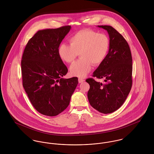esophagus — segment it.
Listing matches in <instances>:
<instances>
[{
	"instance_id": "esophagus-1",
	"label": "esophagus",
	"mask_w": 154,
	"mask_h": 154,
	"mask_svg": "<svg viewBox=\"0 0 154 154\" xmlns=\"http://www.w3.org/2000/svg\"><path fill=\"white\" fill-rule=\"evenodd\" d=\"M78 81H79V83H82V82H83L85 81V79L79 78L78 79Z\"/></svg>"
}]
</instances>
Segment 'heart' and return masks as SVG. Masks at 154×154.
<instances>
[{"label":"heart","instance_id":"1","mask_svg":"<svg viewBox=\"0 0 154 154\" xmlns=\"http://www.w3.org/2000/svg\"><path fill=\"white\" fill-rule=\"evenodd\" d=\"M69 41L70 45H60L58 54L60 59L67 63H72L79 54L81 58L70 67L71 75L77 77H85L91 70L92 65H101L110 48L107 35L90 29L77 32Z\"/></svg>","mask_w":154,"mask_h":154}]
</instances>
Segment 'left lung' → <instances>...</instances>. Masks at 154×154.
Masks as SVG:
<instances>
[{"instance_id": "1", "label": "left lung", "mask_w": 154, "mask_h": 154, "mask_svg": "<svg viewBox=\"0 0 154 154\" xmlns=\"http://www.w3.org/2000/svg\"><path fill=\"white\" fill-rule=\"evenodd\" d=\"M110 37V48L103 61L93 73V77L104 79L105 83L93 78L86 80L90 85L88 98L91 106L104 114L118 110L124 103L132 86V57L125 38L110 25H98Z\"/></svg>"}]
</instances>
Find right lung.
Returning <instances> with one entry per match:
<instances>
[{
  "label": "right lung",
  "mask_w": 154,
  "mask_h": 154,
  "mask_svg": "<svg viewBox=\"0 0 154 154\" xmlns=\"http://www.w3.org/2000/svg\"><path fill=\"white\" fill-rule=\"evenodd\" d=\"M70 28L68 25L37 31L23 53V87L33 107L45 116H56L65 110L78 84L77 77L62 78L68 70L58 54Z\"/></svg>",
  "instance_id": "right-lung-1"
}]
</instances>
